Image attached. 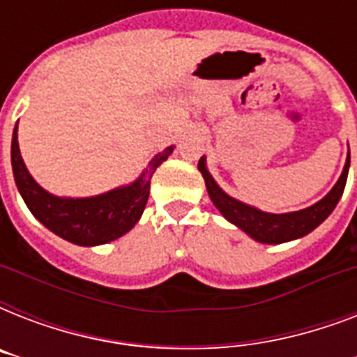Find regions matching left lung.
Masks as SVG:
<instances>
[{"label": "left lung", "instance_id": "8db88e82", "mask_svg": "<svg viewBox=\"0 0 357 357\" xmlns=\"http://www.w3.org/2000/svg\"><path fill=\"white\" fill-rule=\"evenodd\" d=\"M349 168L350 151L349 157H347V162H344L343 172H341V176L337 179V183L333 185V189L322 200H319L313 206L305 207V209H300V211L280 213V215H276V213L261 211L257 207L248 206V204L237 200L234 196H229L228 192H224L220 189V185L215 181V178L207 170L206 155L198 161V170L204 176L207 192H209V198L215 204V207L222 213V217L228 222L235 224L248 237H252L254 241L263 244L289 243V241H294V238H300L304 237V235L311 234L317 226H321L332 215V211L337 206V202L343 196L347 178H349Z\"/></svg>", "mask_w": 357, "mask_h": 357}]
</instances>
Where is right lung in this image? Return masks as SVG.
Here are the masks:
<instances>
[{
    "instance_id": "right-lung-1",
    "label": "right lung",
    "mask_w": 357,
    "mask_h": 357,
    "mask_svg": "<svg viewBox=\"0 0 357 357\" xmlns=\"http://www.w3.org/2000/svg\"><path fill=\"white\" fill-rule=\"evenodd\" d=\"M172 151L174 146H168L153 155L144 172L129 185L86 198L55 196L36 183L20 153L18 123L13 131L10 161L18 192L38 222L68 243L98 246L122 237L139 222L150 196L151 176Z\"/></svg>"
}]
</instances>
